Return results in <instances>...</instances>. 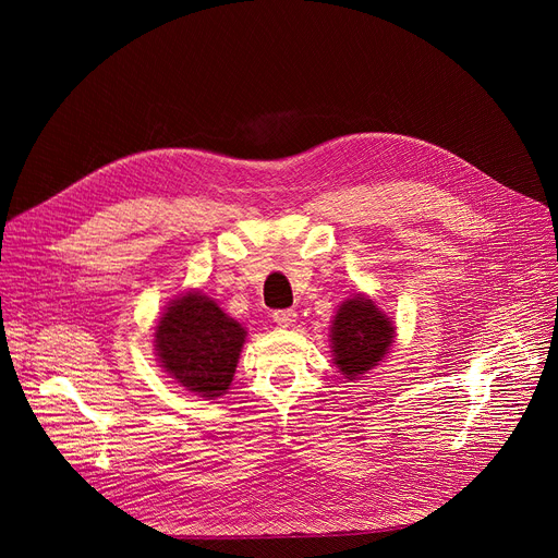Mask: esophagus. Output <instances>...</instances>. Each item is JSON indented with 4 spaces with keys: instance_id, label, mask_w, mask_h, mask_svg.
Returning a JSON list of instances; mask_svg holds the SVG:
<instances>
[{
    "instance_id": "1",
    "label": "esophagus",
    "mask_w": 558,
    "mask_h": 558,
    "mask_svg": "<svg viewBox=\"0 0 558 558\" xmlns=\"http://www.w3.org/2000/svg\"><path fill=\"white\" fill-rule=\"evenodd\" d=\"M296 310H278V312H274L271 314V318H274V324H278L280 328H291L296 324Z\"/></svg>"
}]
</instances>
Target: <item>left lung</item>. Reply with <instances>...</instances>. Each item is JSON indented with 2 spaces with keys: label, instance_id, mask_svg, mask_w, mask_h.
Here are the masks:
<instances>
[{
  "label": "left lung",
  "instance_id": "obj_1",
  "mask_svg": "<svg viewBox=\"0 0 558 558\" xmlns=\"http://www.w3.org/2000/svg\"><path fill=\"white\" fill-rule=\"evenodd\" d=\"M330 324L332 364L345 379L364 377L391 353L396 326L371 296L345 299Z\"/></svg>",
  "mask_w": 558,
  "mask_h": 558
}]
</instances>
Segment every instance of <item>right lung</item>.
I'll return each mask as SVG.
<instances>
[{"instance_id": "right-lung-1", "label": "right lung", "mask_w": 558, "mask_h": 558, "mask_svg": "<svg viewBox=\"0 0 558 558\" xmlns=\"http://www.w3.org/2000/svg\"><path fill=\"white\" fill-rule=\"evenodd\" d=\"M246 328L198 289L175 296L154 326V350L173 385L203 398L228 393L238 371Z\"/></svg>"}]
</instances>
